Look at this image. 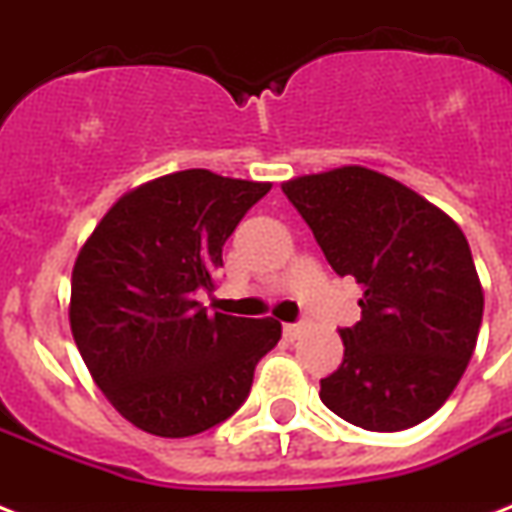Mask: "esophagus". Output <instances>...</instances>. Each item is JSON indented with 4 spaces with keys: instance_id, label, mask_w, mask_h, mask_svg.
Here are the masks:
<instances>
[{
    "instance_id": "esophagus-1",
    "label": "esophagus",
    "mask_w": 512,
    "mask_h": 512,
    "mask_svg": "<svg viewBox=\"0 0 512 512\" xmlns=\"http://www.w3.org/2000/svg\"><path fill=\"white\" fill-rule=\"evenodd\" d=\"M300 332H303V324H284V337L287 340H297Z\"/></svg>"
}]
</instances>
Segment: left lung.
<instances>
[{
    "mask_svg": "<svg viewBox=\"0 0 512 512\" xmlns=\"http://www.w3.org/2000/svg\"><path fill=\"white\" fill-rule=\"evenodd\" d=\"M337 276H353L361 321L340 329L342 364L321 401L350 425L393 433L436 414L476 350L484 289L452 217L366 167L281 185Z\"/></svg>",
    "mask_w": 512,
    "mask_h": 512,
    "instance_id": "1",
    "label": "left lung"
}]
</instances>
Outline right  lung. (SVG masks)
<instances>
[{"label": "right lung", "instance_id": "obj_1", "mask_svg": "<svg viewBox=\"0 0 512 512\" xmlns=\"http://www.w3.org/2000/svg\"><path fill=\"white\" fill-rule=\"evenodd\" d=\"M271 183L183 170L124 193L76 257L71 332L92 380L135 428L185 438L228 420L257 361L281 340L273 319L215 313L223 244Z\"/></svg>", "mask_w": 512, "mask_h": 512}]
</instances>
